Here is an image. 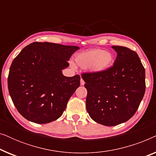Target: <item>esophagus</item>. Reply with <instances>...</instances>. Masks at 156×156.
I'll use <instances>...</instances> for the list:
<instances>
[{"label": "esophagus", "instance_id": "esophagus-1", "mask_svg": "<svg viewBox=\"0 0 156 156\" xmlns=\"http://www.w3.org/2000/svg\"><path fill=\"white\" fill-rule=\"evenodd\" d=\"M85 84V82H84V81L82 80V78H81V80H80V84L81 85H84Z\"/></svg>", "mask_w": 156, "mask_h": 156}]
</instances>
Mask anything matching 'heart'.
Wrapping results in <instances>:
<instances>
[{"instance_id":"obj_1","label":"heart","mask_w":156,"mask_h":156,"mask_svg":"<svg viewBox=\"0 0 156 156\" xmlns=\"http://www.w3.org/2000/svg\"><path fill=\"white\" fill-rule=\"evenodd\" d=\"M114 55L102 49H91L78 53L74 57L75 64L91 73H101L108 70L114 63Z\"/></svg>"}]
</instances>
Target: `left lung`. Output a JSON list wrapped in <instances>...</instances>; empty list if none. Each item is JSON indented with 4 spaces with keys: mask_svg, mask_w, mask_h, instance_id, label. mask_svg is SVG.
Masks as SVG:
<instances>
[{
    "mask_svg": "<svg viewBox=\"0 0 156 156\" xmlns=\"http://www.w3.org/2000/svg\"><path fill=\"white\" fill-rule=\"evenodd\" d=\"M114 65L101 73L83 74L87 90L86 106L94 121L114 126L124 123L137 111L146 90L145 69L137 53L112 46Z\"/></svg>",
    "mask_w": 156,
    "mask_h": 156,
    "instance_id": "1",
    "label": "left lung"
}]
</instances>
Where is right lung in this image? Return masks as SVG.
I'll return each instance as SVG.
<instances>
[{
	"label": "right lung",
	"mask_w": 156,
	"mask_h": 156,
	"mask_svg": "<svg viewBox=\"0 0 156 156\" xmlns=\"http://www.w3.org/2000/svg\"><path fill=\"white\" fill-rule=\"evenodd\" d=\"M80 48L35 42L13 59L8 78V91L18 112L42 124L62 115L69 98L80 86V76H65L62 70Z\"/></svg>",
	"instance_id": "obj_1"
}]
</instances>
